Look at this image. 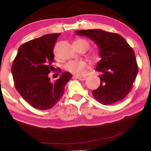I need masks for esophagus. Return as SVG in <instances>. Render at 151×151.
<instances>
[{
    "mask_svg": "<svg viewBox=\"0 0 151 151\" xmlns=\"http://www.w3.org/2000/svg\"><path fill=\"white\" fill-rule=\"evenodd\" d=\"M76 77L81 81H85L86 78V76H76Z\"/></svg>",
    "mask_w": 151,
    "mask_h": 151,
    "instance_id": "1",
    "label": "esophagus"
}]
</instances>
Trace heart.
<instances>
[{
    "label": "heart",
    "mask_w": 151,
    "mask_h": 151,
    "mask_svg": "<svg viewBox=\"0 0 151 151\" xmlns=\"http://www.w3.org/2000/svg\"><path fill=\"white\" fill-rule=\"evenodd\" d=\"M74 43L83 46L86 48V50L90 47V44L85 39H77ZM88 57L94 63H99L101 60V55L98 51H92L89 53ZM86 67H87V64L84 60H70L65 65V68L66 71L76 75L83 74L85 72Z\"/></svg>",
    "instance_id": "1"
}]
</instances>
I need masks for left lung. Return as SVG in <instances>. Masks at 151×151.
I'll list each match as a JSON object with an SVG mask.
<instances>
[{"instance_id":"1","label":"left lung","mask_w":151,"mask_h":151,"mask_svg":"<svg viewBox=\"0 0 151 151\" xmlns=\"http://www.w3.org/2000/svg\"><path fill=\"white\" fill-rule=\"evenodd\" d=\"M96 43L101 60L96 70L100 72V86L92 94L104 105L122 101L131 92L139 70L135 53L121 35L101 29L76 30Z\"/></svg>"}]
</instances>
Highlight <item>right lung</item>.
Listing matches in <instances>:
<instances>
[{
    "label": "right lung",
    "instance_id": "obj_1",
    "mask_svg": "<svg viewBox=\"0 0 151 151\" xmlns=\"http://www.w3.org/2000/svg\"><path fill=\"white\" fill-rule=\"evenodd\" d=\"M60 33L47 34L24 43L19 48L12 65L17 91L32 107L45 111L52 108L65 91L72 75L65 72L50 82L48 74L54 61L55 43Z\"/></svg>",
    "mask_w": 151,
    "mask_h": 151
}]
</instances>
